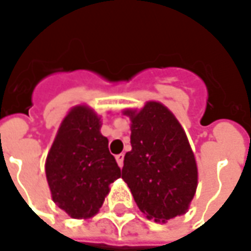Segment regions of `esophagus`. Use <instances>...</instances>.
<instances>
[{
  "mask_svg": "<svg viewBox=\"0 0 251 251\" xmlns=\"http://www.w3.org/2000/svg\"><path fill=\"white\" fill-rule=\"evenodd\" d=\"M124 158H125V155L124 154H118L115 156V159H117V163H118L119 168H122L124 166Z\"/></svg>",
  "mask_w": 251,
  "mask_h": 251,
  "instance_id": "34e87169",
  "label": "esophagus"
}]
</instances>
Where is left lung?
<instances>
[{"label":"left lung","mask_w":251,"mask_h":251,"mask_svg":"<svg viewBox=\"0 0 251 251\" xmlns=\"http://www.w3.org/2000/svg\"><path fill=\"white\" fill-rule=\"evenodd\" d=\"M130 117V144L122 178L141 213L156 223L184 214L195 195L198 169L183 127L161 103L150 101Z\"/></svg>","instance_id":"1"}]
</instances>
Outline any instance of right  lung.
<instances>
[{
	"instance_id": "right-lung-1",
	"label": "right lung",
	"mask_w": 251,
	"mask_h": 251,
	"mask_svg": "<svg viewBox=\"0 0 251 251\" xmlns=\"http://www.w3.org/2000/svg\"><path fill=\"white\" fill-rule=\"evenodd\" d=\"M53 202L73 219H89L101 207L108 185L121 177L100 118L85 105L61 122L45 163Z\"/></svg>"
}]
</instances>
